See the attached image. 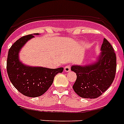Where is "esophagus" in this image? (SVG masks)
Segmentation results:
<instances>
[{"instance_id":"obj_1","label":"esophagus","mask_w":124,"mask_h":124,"mask_svg":"<svg viewBox=\"0 0 124 124\" xmlns=\"http://www.w3.org/2000/svg\"><path fill=\"white\" fill-rule=\"evenodd\" d=\"M70 68H71L70 66H66L64 68V71L66 72H69L70 71Z\"/></svg>"}]
</instances>
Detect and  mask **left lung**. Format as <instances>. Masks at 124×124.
Instances as JSON below:
<instances>
[{
    "label": "left lung",
    "instance_id": "obj_1",
    "mask_svg": "<svg viewBox=\"0 0 124 124\" xmlns=\"http://www.w3.org/2000/svg\"><path fill=\"white\" fill-rule=\"evenodd\" d=\"M101 51L91 64H75L71 67V70L77 76L73 89L81 98H98L106 91L114 80L116 56L113 47L106 38H104Z\"/></svg>",
    "mask_w": 124,
    "mask_h": 124
}]
</instances>
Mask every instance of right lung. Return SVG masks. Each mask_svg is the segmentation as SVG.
<instances>
[{
	"label": "right lung",
	"mask_w": 124,
	"mask_h": 124,
	"mask_svg": "<svg viewBox=\"0 0 124 124\" xmlns=\"http://www.w3.org/2000/svg\"><path fill=\"white\" fill-rule=\"evenodd\" d=\"M38 33L21 37L8 50L7 69L10 80L15 88L23 95L31 98L42 96L50 87L54 76L62 73L64 68L51 69L40 66H31L20 61L19 52L25 44Z\"/></svg>",
	"instance_id": "obj_1"
}]
</instances>
